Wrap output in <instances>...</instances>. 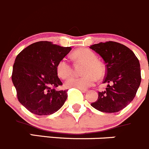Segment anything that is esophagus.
Here are the masks:
<instances>
[{
    "label": "esophagus",
    "mask_w": 149,
    "mask_h": 149,
    "mask_svg": "<svg viewBox=\"0 0 149 149\" xmlns=\"http://www.w3.org/2000/svg\"><path fill=\"white\" fill-rule=\"evenodd\" d=\"M79 90H80L81 91H82V93H86L87 92H88V90H85V89H82V88H79Z\"/></svg>",
    "instance_id": "obj_1"
}]
</instances>
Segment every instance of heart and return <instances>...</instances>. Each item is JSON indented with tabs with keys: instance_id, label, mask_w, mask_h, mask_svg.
Masks as SVG:
<instances>
[{
	"instance_id": "1",
	"label": "heart",
	"mask_w": 149,
	"mask_h": 149,
	"mask_svg": "<svg viewBox=\"0 0 149 149\" xmlns=\"http://www.w3.org/2000/svg\"><path fill=\"white\" fill-rule=\"evenodd\" d=\"M72 58L77 61L85 63L81 77H72L65 82L67 88H77L85 89L95 84L97 79H101L105 74V67L96 59V56L88 48H79L72 54ZM57 75L61 79H65L70 76L72 68L66 58H61L56 67Z\"/></svg>"
}]
</instances>
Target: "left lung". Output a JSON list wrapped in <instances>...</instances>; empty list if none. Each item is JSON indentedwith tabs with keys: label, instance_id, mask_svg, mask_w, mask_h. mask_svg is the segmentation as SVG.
Returning a JSON list of instances; mask_svg holds the SVG:
<instances>
[{
	"label": "left lung",
	"instance_id": "obj_1",
	"mask_svg": "<svg viewBox=\"0 0 149 149\" xmlns=\"http://www.w3.org/2000/svg\"><path fill=\"white\" fill-rule=\"evenodd\" d=\"M90 48L105 61L107 73L103 82L108 83L105 91L98 92V99L91 106L102 112H118L133 100L139 88V61L129 48L117 42H99Z\"/></svg>",
	"mask_w": 149,
	"mask_h": 149
}]
</instances>
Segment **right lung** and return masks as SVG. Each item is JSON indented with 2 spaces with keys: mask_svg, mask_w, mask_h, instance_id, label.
<instances>
[{
  "mask_svg": "<svg viewBox=\"0 0 149 149\" xmlns=\"http://www.w3.org/2000/svg\"><path fill=\"white\" fill-rule=\"evenodd\" d=\"M71 49L48 41H39L17 55L11 79L19 101L32 114L50 115L64 105L68 90H56L62 85L56 67Z\"/></svg>",
  "mask_w": 149,
  "mask_h": 149,
  "instance_id": "add662e5",
  "label": "right lung"
}]
</instances>
